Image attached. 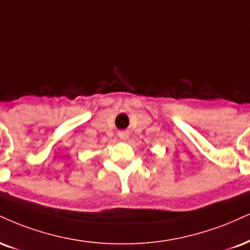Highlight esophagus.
Returning a JSON list of instances; mask_svg holds the SVG:
<instances>
[{"label":"esophagus","mask_w":250,"mask_h":250,"mask_svg":"<svg viewBox=\"0 0 250 250\" xmlns=\"http://www.w3.org/2000/svg\"><path fill=\"white\" fill-rule=\"evenodd\" d=\"M119 137H120V140L127 141L129 138V133H128V131H120Z\"/></svg>","instance_id":"obj_1"}]
</instances>
